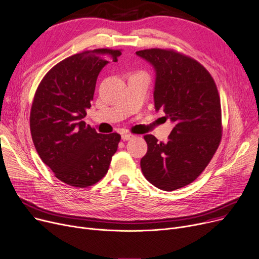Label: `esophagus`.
Segmentation results:
<instances>
[{"mask_svg": "<svg viewBox=\"0 0 259 259\" xmlns=\"http://www.w3.org/2000/svg\"><path fill=\"white\" fill-rule=\"evenodd\" d=\"M121 138H122L123 141H127V140H131L132 138H134V135H132V134H122V135H121Z\"/></svg>", "mask_w": 259, "mask_h": 259, "instance_id": "34e87169", "label": "esophagus"}]
</instances>
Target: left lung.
I'll return each instance as SVG.
<instances>
[{
    "label": "left lung",
    "mask_w": 259,
    "mask_h": 259,
    "mask_svg": "<svg viewBox=\"0 0 259 259\" xmlns=\"http://www.w3.org/2000/svg\"><path fill=\"white\" fill-rule=\"evenodd\" d=\"M136 54L156 72V111L176 123L167 142L144 136L147 153L141 169L149 183L172 191L192 183L215 154L222 139L221 99L213 78L195 59L164 49Z\"/></svg>",
    "instance_id": "8db88e82"
}]
</instances>
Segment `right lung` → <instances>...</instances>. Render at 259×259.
<instances>
[{"label": "right lung", "instance_id": "right-lung-1", "mask_svg": "<svg viewBox=\"0 0 259 259\" xmlns=\"http://www.w3.org/2000/svg\"><path fill=\"white\" fill-rule=\"evenodd\" d=\"M119 50L95 49L55 65L40 81L30 112V131L41 161L64 183L84 188L109 170L121 137L98 134L82 120L102 68Z\"/></svg>", "mask_w": 259, "mask_h": 259}]
</instances>
